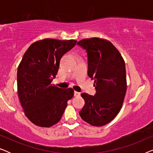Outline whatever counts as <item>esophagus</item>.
<instances>
[{"label": "esophagus", "instance_id": "esophagus-1", "mask_svg": "<svg viewBox=\"0 0 153 153\" xmlns=\"http://www.w3.org/2000/svg\"><path fill=\"white\" fill-rule=\"evenodd\" d=\"M80 95H81V93H79V92L74 91V96H79Z\"/></svg>", "mask_w": 153, "mask_h": 153}]
</instances>
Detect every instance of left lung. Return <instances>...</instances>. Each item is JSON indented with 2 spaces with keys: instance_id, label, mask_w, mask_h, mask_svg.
<instances>
[{
  "instance_id": "8db88e82",
  "label": "left lung",
  "mask_w": 153,
  "mask_h": 153,
  "mask_svg": "<svg viewBox=\"0 0 153 153\" xmlns=\"http://www.w3.org/2000/svg\"><path fill=\"white\" fill-rule=\"evenodd\" d=\"M77 44L86 50L88 75L95 81V95L83 93L85 104L79 112L88 124L101 127L110 123L123 106L127 91L124 59L107 39L92 37Z\"/></svg>"
}]
</instances>
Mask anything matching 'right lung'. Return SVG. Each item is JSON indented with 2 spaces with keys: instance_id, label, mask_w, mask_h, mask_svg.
I'll return each instance as SVG.
<instances>
[{
  "instance_id": "right-lung-1",
  "label": "right lung",
  "mask_w": 153,
  "mask_h": 153,
  "mask_svg": "<svg viewBox=\"0 0 153 153\" xmlns=\"http://www.w3.org/2000/svg\"><path fill=\"white\" fill-rule=\"evenodd\" d=\"M75 39L46 38L33 43L25 52L17 70L18 95L24 114L33 124L50 127L60 121L72 88L51 84L60 60L76 43Z\"/></svg>"
}]
</instances>
